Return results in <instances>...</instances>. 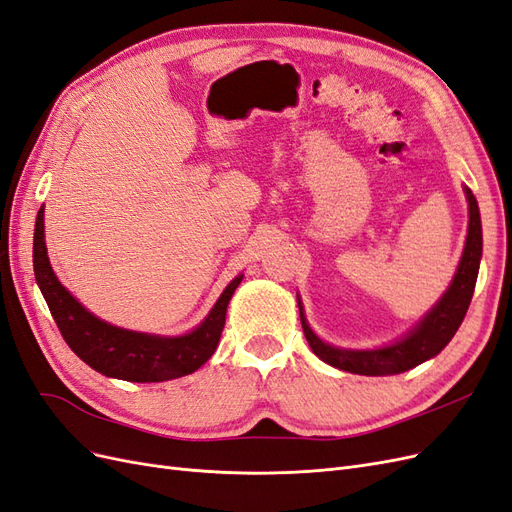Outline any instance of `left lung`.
Wrapping results in <instances>:
<instances>
[{
    "mask_svg": "<svg viewBox=\"0 0 512 512\" xmlns=\"http://www.w3.org/2000/svg\"><path fill=\"white\" fill-rule=\"evenodd\" d=\"M466 198L470 207V224L466 247L459 260L457 273L451 286L442 294V299L431 307V312L416 324V327L399 342L376 348V350H346L324 344L322 339L309 329V324L303 316V305L299 301V314L303 333L309 348L314 350L318 359L329 363L337 369L350 371V374L361 376H393L408 371L416 365L429 361L431 356L442 352V348L451 342L457 333L459 324L466 318V312L472 301L480 256H483V228H480V211L478 203L470 188H466Z\"/></svg>",
    "mask_w": 512,
    "mask_h": 512,
    "instance_id": "obj_1",
    "label": "left lung"
}]
</instances>
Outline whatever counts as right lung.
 Wrapping results in <instances>:
<instances>
[{
    "label": "right lung",
    "mask_w": 512,
    "mask_h": 512,
    "mask_svg": "<svg viewBox=\"0 0 512 512\" xmlns=\"http://www.w3.org/2000/svg\"><path fill=\"white\" fill-rule=\"evenodd\" d=\"M34 273L59 333L72 352L100 374L128 382H164L188 376L205 365L220 344L226 307L243 280V275H237L209 316L185 335L160 337L113 327L87 312L57 280L46 256L44 207L38 211L34 230Z\"/></svg>",
    "instance_id": "obj_1"
}]
</instances>
